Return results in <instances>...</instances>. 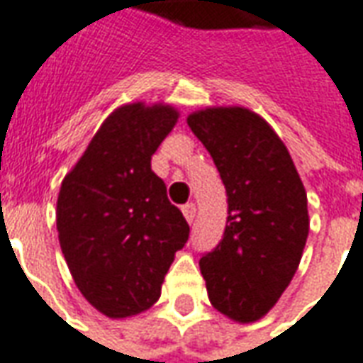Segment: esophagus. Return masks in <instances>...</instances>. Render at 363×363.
I'll use <instances>...</instances> for the list:
<instances>
[{"label": "esophagus", "instance_id": "obj_1", "mask_svg": "<svg viewBox=\"0 0 363 363\" xmlns=\"http://www.w3.org/2000/svg\"><path fill=\"white\" fill-rule=\"evenodd\" d=\"M182 211H184V217L187 219V223H194V219H196L197 213L196 203H186V206L182 207Z\"/></svg>", "mask_w": 363, "mask_h": 363}]
</instances>
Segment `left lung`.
Segmentation results:
<instances>
[{
	"label": "left lung",
	"mask_w": 363,
	"mask_h": 363,
	"mask_svg": "<svg viewBox=\"0 0 363 363\" xmlns=\"http://www.w3.org/2000/svg\"><path fill=\"white\" fill-rule=\"evenodd\" d=\"M187 126L213 157L227 223L199 269L209 301L237 322L262 318L298 269L308 237L306 191L282 140L247 108H207Z\"/></svg>",
	"instance_id": "1"
}]
</instances>
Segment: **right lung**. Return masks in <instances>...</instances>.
Instances as JSON below:
<instances>
[{"mask_svg": "<svg viewBox=\"0 0 363 363\" xmlns=\"http://www.w3.org/2000/svg\"><path fill=\"white\" fill-rule=\"evenodd\" d=\"M172 106L114 110L62 179L57 231L74 284L96 311L126 318L160 298L189 225L169 203L152 156L176 126Z\"/></svg>", "mask_w": 363, "mask_h": 363, "instance_id": "right-lung-1", "label": "right lung"}]
</instances>
